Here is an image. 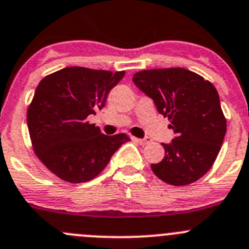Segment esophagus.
Instances as JSON below:
<instances>
[{
  "label": "esophagus",
  "instance_id": "34e87169",
  "mask_svg": "<svg viewBox=\"0 0 249 249\" xmlns=\"http://www.w3.org/2000/svg\"><path fill=\"white\" fill-rule=\"evenodd\" d=\"M135 141L140 143V144H148L150 142L149 137H144V139H135Z\"/></svg>",
  "mask_w": 249,
  "mask_h": 249
}]
</instances>
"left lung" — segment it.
Wrapping results in <instances>:
<instances>
[{"label": "left lung", "mask_w": 249, "mask_h": 249, "mask_svg": "<svg viewBox=\"0 0 249 249\" xmlns=\"http://www.w3.org/2000/svg\"><path fill=\"white\" fill-rule=\"evenodd\" d=\"M132 82L169 118L176 137L161 143L165 157L152 164L154 175L171 185L196 182L212 167L227 132V119L212 83L189 70H145Z\"/></svg>", "instance_id": "obj_1"}]
</instances>
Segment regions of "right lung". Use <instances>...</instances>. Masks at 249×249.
I'll return each mask as SVG.
<instances>
[{
    "mask_svg": "<svg viewBox=\"0 0 249 249\" xmlns=\"http://www.w3.org/2000/svg\"><path fill=\"white\" fill-rule=\"evenodd\" d=\"M124 76V71L73 66L39 82L27 109L30 139L38 159L62 180H91L129 141L125 134L106 136L88 122Z\"/></svg>",
    "mask_w": 249,
    "mask_h": 249,
    "instance_id": "add662e5",
    "label": "right lung"
}]
</instances>
